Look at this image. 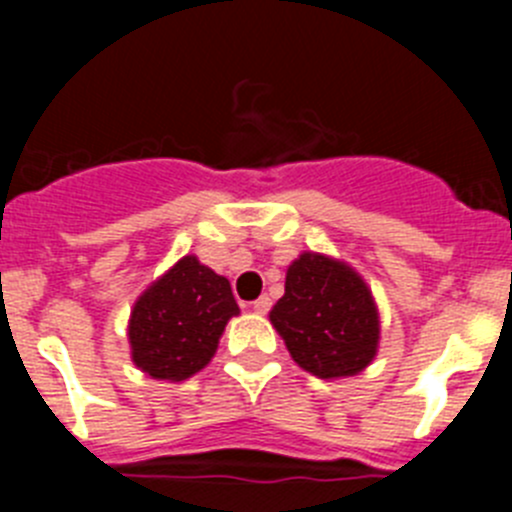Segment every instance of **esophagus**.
<instances>
[{
    "label": "esophagus",
    "instance_id": "34e87169",
    "mask_svg": "<svg viewBox=\"0 0 512 512\" xmlns=\"http://www.w3.org/2000/svg\"><path fill=\"white\" fill-rule=\"evenodd\" d=\"M253 312H256V315H266V312H269V307H271V300L269 297H259V300L253 302Z\"/></svg>",
    "mask_w": 512,
    "mask_h": 512
}]
</instances>
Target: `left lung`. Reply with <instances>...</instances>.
Instances as JSON below:
<instances>
[{"label":"left lung","mask_w":512,"mask_h":512,"mask_svg":"<svg viewBox=\"0 0 512 512\" xmlns=\"http://www.w3.org/2000/svg\"><path fill=\"white\" fill-rule=\"evenodd\" d=\"M289 356L320 379L356 377L379 351V307L351 264L302 251L287 269L284 297L271 307Z\"/></svg>","instance_id":"obj_1"}]
</instances>
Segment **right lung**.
Instances as JSON below:
<instances>
[{
	"instance_id": "1",
	"label": "right lung",
	"mask_w": 512,
	"mask_h": 512,
	"mask_svg": "<svg viewBox=\"0 0 512 512\" xmlns=\"http://www.w3.org/2000/svg\"><path fill=\"white\" fill-rule=\"evenodd\" d=\"M241 312L230 282L189 253L153 279L128 320L130 359L158 382H184L212 361L225 325Z\"/></svg>"
}]
</instances>
